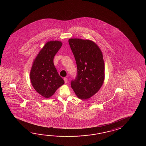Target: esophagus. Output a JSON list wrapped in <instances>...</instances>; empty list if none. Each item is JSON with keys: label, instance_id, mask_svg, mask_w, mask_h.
I'll return each mask as SVG.
<instances>
[{"label": "esophagus", "instance_id": "esophagus-1", "mask_svg": "<svg viewBox=\"0 0 146 146\" xmlns=\"http://www.w3.org/2000/svg\"><path fill=\"white\" fill-rule=\"evenodd\" d=\"M64 81H65V84H67V82H68V79H67V78H64Z\"/></svg>", "mask_w": 146, "mask_h": 146}]
</instances>
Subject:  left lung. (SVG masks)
Here are the masks:
<instances>
[{"mask_svg": "<svg viewBox=\"0 0 146 146\" xmlns=\"http://www.w3.org/2000/svg\"><path fill=\"white\" fill-rule=\"evenodd\" d=\"M68 42L77 67V74L71 81V87L79 99H88L103 84L105 76L102 53L91 40L70 38Z\"/></svg>", "mask_w": 146, "mask_h": 146, "instance_id": "left-lung-1", "label": "left lung"}]
</instances>
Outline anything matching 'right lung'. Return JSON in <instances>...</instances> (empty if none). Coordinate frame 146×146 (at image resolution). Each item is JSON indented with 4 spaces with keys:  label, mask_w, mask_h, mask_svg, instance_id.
Returning <instances> with one entry per match:
<instances>
[{
    "label": "right lung",
    "mask_w": 146,
    "mask_h": 146,
    "mask_svg": "<svg viewBox=\"0 0 146 146\" xmlns=\"http://www.w3.org/2000/svg\"><path fill=\"white\" fill-rule=\"evenodd\" d=\"M62 45L59 41L48 42L36 56L31 68L32 84L36 92L45 98L52 96L64 84L53 62L54 56Z\"/></svg>",
    "instance_id": "add662e5"
}]
</instances>
